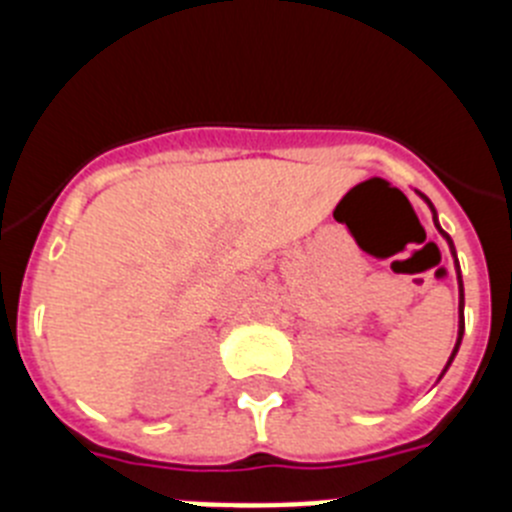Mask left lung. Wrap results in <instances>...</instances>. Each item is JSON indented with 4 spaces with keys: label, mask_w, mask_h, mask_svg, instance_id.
<instances>
[{
    "label": "left lung",
    "mask_w": 512,
    "mask_h": 512,
    "mask_svg": "<svg viewBox=\"0 0 512 512\" xmlns=\"http://www.w3.org/2000/svg\"><path fill=\"white\" fill-rule=\"evenodd\" d=\"M425 202H428V205H431V200H428V197H425ZM431 210H433V205H431ZM433 215H436V210H433ZM433 223H436V217H433ZM436 228H438V223H436ZM438 230H441V228H438ZM441 235H443V238H446V241H449L451 253H454V259H456L454 243H451L449 233H443V230H441ZM456 269H459V264H456ZM459 284H461V277H459ZM461 330H464V292H461ZM461 330H459V341H456V348H459V343H461ZM456 348H454V354H456ZM454 354H451V359H454Z\"/></svg>",
    "instance_id": "obj_1"
}]
</instances>
